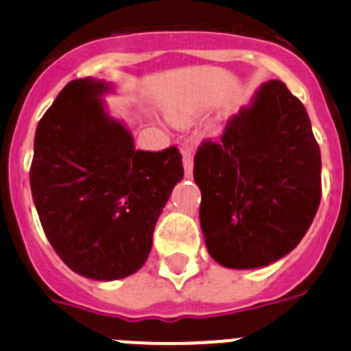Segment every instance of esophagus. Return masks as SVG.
Returning <instances> with one entry per match:
<instances>
[{"label":"esophagus","instance_id":"esophagus-1","mask_svg":"<svg viewBox=\"0 0 351 351\" xmlns=\"http://www.w3.org/2000/svg\"><path fill=\"white\" fill-rule=\"evenodd\" d=\"M182 156H183V168H185V176L186 178H192L193 175V151L185 147L182 149Z\"/></svg>","mask_w":351,"mask_h":351}]
</instances>
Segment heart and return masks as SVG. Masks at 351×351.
<instances>
[{
	"label": "heart",
	"mask_w": 351,
	"mask_h": 351,
	"mask_svg": "<svg viewBox=\"0 0 351 351\" xmlns=\"http://www.w3.org/2000/svg\"><path fill=\"white\" fill-rule=\"evenodd\" d=\"M169 119H171L173 123L186 125V123H190L195 119V112H192V110H175V112L169 113Z\"/></svg>",
	"instance_id": "b5f03b06"
}]
</instances>
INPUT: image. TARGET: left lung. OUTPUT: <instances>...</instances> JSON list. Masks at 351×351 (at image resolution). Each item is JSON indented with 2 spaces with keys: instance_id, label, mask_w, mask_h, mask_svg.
Returning <instances> with one entry per match:
<instances>
[{
  "instance_id": "1",
  "label": "left lung",
  "mask_w": 351,
  "mask_h": 351,
  "mask_svg": "<svg viewBox=\"0 0 351 351\" xmlns=\"http://www.w3.org/2000/svg\"><path fill=\"white\" fill-rule=\"evenodd\" d=\"M208 254L226 268L268 267L289 254L321 202V151L299 98L282 81L254 91L221 143L193 159Z\"/></svg>"
}]
</instances>
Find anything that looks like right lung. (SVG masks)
Returning <instances> with one entry per match:
<instances>
[{
	"label": "right lung",
	"instance_id": "1",
	"mask_svg": "<svg viewBox=\"0 0 351 351\" xmlns=\"http://www.w3.org/2000/svg\"><path fill=\"white\" fill-rule=\"evenodd\" d=\"M115 84L67 83L35 130L30 189L49 243L77 275L110 282L134 275L151 253L153 232L183 178L176 147L136 149L104 97Z\"/></svg>",
	"mask_w": 351,
	"mask_h": 351
}]
</instances>
